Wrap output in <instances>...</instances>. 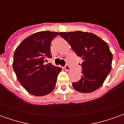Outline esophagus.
<instances>
[{"label": "esophagus", "mask_w": 124, "mask_h": 124, "mask_svg": "<svg viewBox=\"0 0 124 124\" xmlns=\"http://www.w3.org/2000/svg\"><path fill=\"white\" fill-rule=\"evenodd\" d=\"M64 70H66V71H70V70H71V69H70V66H69L67 64L64 67Z\"/></svg>", "instance_id": "obj_1"}]
</instances>
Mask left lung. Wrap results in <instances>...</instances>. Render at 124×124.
I'll list each match as a JSON object with an SVG mask.
<instances>
[{
	"label": "left lung",
	"mask_w": 124,
	"mask_h": 124,
	"mask_svg": "<svg viewBox=\"0 0 124 124\" xmlns=\"http://www.w3.org/2000/svg\"><path fill=\"white\" fill-rule=\"evenodd\" d=\"M58 34L83 59L82 75L80 80L72 83L74 88L82 93H90L98 89L112 69L113 56L108 44L92 33L76 31Z\"/></svg>",
	"instance_id": "8db88e82"
}]
</instances>
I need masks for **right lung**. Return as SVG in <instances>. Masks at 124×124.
<instances>
[{
	"instance_id": "right-lung-1",
	"label": "right lung",
	"mask_w": 124,
	"mask_h": 124,
	"mask_svg": "<svg viewBox=\"0 0 124 124\" xmlns=\"http://www.w3.org/2000/svg\"><path fill=\"white\" fill-rule=\"evenodd\" d=\"M58 32L42 31L24 39L16 49L13 69L18 80L26 91L42 96L50 93L56 86L62 68L52 64H45L52 58L50 43Z\"/></svg>"
}]
</instances>
